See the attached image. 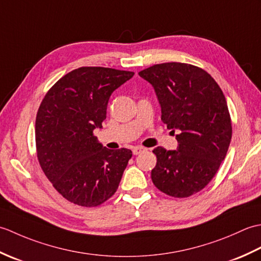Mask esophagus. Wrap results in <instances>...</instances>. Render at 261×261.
I'll return each mask as SVG.
<instances>
[{"label": "esophagus", "instance_id": "esophagus-1", "mask_svg": "<svg viewBox=\"0 0 261 261\" xmlns=\"http://www.w3.org/2000/svg\"><path fill=\"white\" fill-rule=\"evenodd\" d=\"M146 150H147V149L143 148V147H135V148H132V153H134L135 156H137V154H139L141 152H145Z\"/></svg>", "mask_w": 261, "mask_h": 261}]
</instances>
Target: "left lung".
<instances>
[{
  "mask_svg": "<svg viewBox=\"0 0 261 261\" xmlns=\"http://www.w3.org/2000/svg\"><path fill=\"white\" fill-rule=\"evenodd\" d=\"M139 75L153 86L162 120L178 141L177 150H152L153 185L169 196L190 197L212 180L228 152L232 123L224 94L207 71L191 64H157Z\"/></svg>",
  "mask_w": 261,
  "mask_h": 261,
  "instance_id": "obj_1",
  "label": "left lung"
}]
</instances>
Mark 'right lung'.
<instances>
[{
  "instance_id": "right-lung-1",
  "label": "right lung",
  "mask_w": 261,
  "mask_h": 261,
  "mask_svg": "<svg viewBox=\"0 0 261 261\" xmlns=\"http://www.w3.org/2000/svg\"><path fill=\"white\" fill-rule=\"evenodd\" d=\"M134 75L107 67H81L63 76L43 97L36 118L38 162L67 201L95 207L118 190L132 151L103 147L94 130L107 119L111 94Z\"/></svg>"
}]
</instances>
